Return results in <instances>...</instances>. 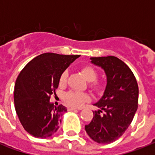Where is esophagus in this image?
I'll return each instance as SVG.
<instances>
[{
	"instance_id": "34e87169",
	"label": "esophagus",
	"mask_w": 155,
	"mask_h": 155,
	"mask_svg": "<svg viewBox=\"0 0 155 155\" xmlns=\"http://www.w3.org/2000/svg\"><path fill=\"white\" fill-rule=\"evenodd\" d=\"M68 108V110H69V111L75 110V109H80V108H75V107H71V106H69Z\"/></svg>"
}]
</instances>
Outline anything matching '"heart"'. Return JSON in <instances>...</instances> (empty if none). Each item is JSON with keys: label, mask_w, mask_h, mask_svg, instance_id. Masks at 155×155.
<instances>
[{"label": "heart", "mask_w": 155, "mask_h": 155, "mask_svg": "<svg viewBox=\"0 0 155 155\" xmlns=\"http://www.w3.org/2000/svg\"><path fill=\"white\" fill-rule=\"evenodd\" d=\"M80 71L87 81H92V87L93 89L99 91L103 88V83L95 80L97 76V71L92 67L89 65L83 66L80 68ZM67 77H68L67 72H63L59 78V84H65L67 82ZM63 99L69 105L73 106V107H80L88 99V96L84 92H77V91H70L64 95Z\"/></svg>", "instance_id": "b5f03b06"}]
</instances>
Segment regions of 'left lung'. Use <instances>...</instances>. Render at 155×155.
I'll use <instances>...</instances> for the list:
<instances>
[{"label": "left lung", "mask_w": 155, "mask_h": 155, "mask_svg": "<svg viewBox=\"0 0 155 155\" xmlns=\"http://www.w3.org/2000/svg\"><path fill=\"white\" fill-rule=\"evenodd\" d=\"M90 59L104 71L107 83L103 96L94 104L99 109L93 111L85 130L94 142L108 144L118 139L132 122L137 109L138 85L130 68L115 56Z\"/></svg>", "instance_id": "obj_1"}]
</instances>
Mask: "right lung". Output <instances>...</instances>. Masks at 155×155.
Returning a JSON list of instances; mask_svg holds the SVG:
<instances>
[{
	"instance_id": "obj_1",
	"label": "right lung",
	"mask_w": 155,
	"mask_h": 155,
	"mask_svg": "<svg viewBox=\"0 0 155 155\" xmlns=\"http://www.w3.org/2000/svg\"><path fill=\"white\" fill-rule=\"evenodd\" d=\"M80 55L44 53L25 66L17 78L14 104L23 128L35 137L47 138L58 130L61 117L67 112L50 101L58 87L63 71Z\"/></svg>"
}]
</instances>
